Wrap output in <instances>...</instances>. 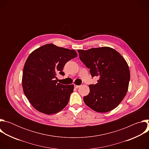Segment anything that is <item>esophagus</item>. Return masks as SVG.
Here are the masks:
<instances>
[{"instance_id":"34e87169","label":"esophagus","mask_w":149,"mask_h":149,"mask_svg":"<svg viewBox=\"0 0 149 149\" xmlns=\"http://www.w3.org/2000/svg\"><path fill=\"white\" fill-rule=\"evenodd\" d=\"M80 87V86H78V85H76V84H74V87L76 88H78Z\"/></svg>"}]
</instances>
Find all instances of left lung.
<instances>
[{
  "label": "left lung",
  "instance_id": "left-lung-1",
  "mask_svg": "<svg viewBox=\"0 0 149 149\" xmlns=\"http://www.w3.org/2000/svg\"><path fill=\"white\" fill-rule=\"evenodd\" d=\"M81 61L90 68L92 77H99L90 85L89 94L84 101L92 110L107 113L120 104L126 95L130 78V70L121 55L110 47L78 49Z\"/></svg>",
  "mask_w": 149,
  "mask_h": 149
}]
</instances>
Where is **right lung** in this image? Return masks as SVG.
I'll return each mask as SVG.
<instances>
[{"label":"right lung","mask_w":149,"mask_h":149,"mask_svg":"<svg viewBox=\"0 0 149 149\" xmlns=\"http://www.w3.org/2000/svg\"><path fill=\"white\" fill-rule=\"evenodd\" d=\"M77 56L76 51L52 44L34 50L28 57L23 71L24 93L38 111L48 115L58 113L68 104L74 85L57 82L56 75L65 63Z\"/></svg>","instance_id":"1"}]
</instances>
